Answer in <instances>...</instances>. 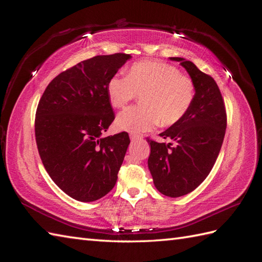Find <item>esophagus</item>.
Wrapping results in <instances>:
<instances>
[{
    "instance_id": "34e87169",
    "label": "esophagus",
    "mask_w": 262,
    "mask_h": 262,
    "mask_svg": "<svg viewBox=\"0 0 262 262\" xmlns=\"http://www.w3.org/2000/svg\"><path fill=\"white\" fill-rule=\"evenodd\" d=\"M130 139H131V141H139V140H141L142 139V137L141 136H139V134H130Z\"/></svg>"
}]
</instances>
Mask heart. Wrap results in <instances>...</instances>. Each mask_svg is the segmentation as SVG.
I'll return each instance as SVG.
<instances>
[{"instance_id": "obj_1", "label": "heart", "mask_w": 262, "mask_h": 262, "mask_svg": "<svg viewBox=\"0 0 262 262\" xmlns=\"http://www.w3.org/2000/svg\"><path fill=\"white\" fill-rule=\"evenodd\" d=\"M110 104L123 108L141 95L142 105L119 114L117 126L132 133L149 131L160 122L164 126L176 124L191 108L195 87L189 76L165 62L134 63L126 76L115 75L107 85Z\"/></svg>"}]
</instances>
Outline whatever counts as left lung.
I'll use <instances>...</instances> for the list:
<instances>
[{
  "mask_svg": "<svg viewBox=\"0 0 262 262\" xmlns=\"http://www.w3.org/2000/svg\"><path fill=\"white\" fill-rule=\"evenodd\" d=\"M170 59L180 62L191 77L194 99L187 115L160 134L172 143L147 139L150 145L147 165L158 191L178 198L193 191L212 170L223 144L227 117L223 97L213 77L191 61Z\"/></svg>",
  "mask_w": 262,
  "mask_h": 262,
  "instance_id": "8db88e82",
  "label": "left lung"
}]
</instances>
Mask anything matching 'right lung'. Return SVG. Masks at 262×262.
<instances>
[{
	"label": "right lung",
	"instance_id": "add662e5",
	"mask_svg": "<svg viewBox=\"0 0 262 262\" xmlns=\"http://www.w3.org/2000/svg\"><path fill=\"white\" fill-rule=\"evenodd\" d=\"M131 54L96 55L63 71L39 100L35 136L47 172L82 202L112 190L130 144L129 134L104 137L115 120L107 85Z\"/></svg>",
	"mask_w": 262,
	"mask_h": 262
}]
</instances>
